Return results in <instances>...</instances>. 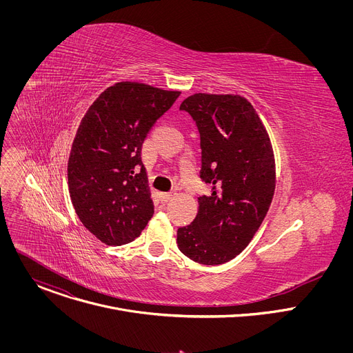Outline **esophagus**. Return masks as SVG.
I'll use <instances>...</instances> for the list:
<instances>
[{
    "label": "esophagus",
    "mask_w": 353,
    "mask_h": 353,
    "mask_svg": "<svg viewBox=\"0 0 353 353\" xmlns=\"http://www.w3.org/2000/svg\"><path fill=\"white\" fill-rule=\"evenodd\" d=\"M174 196V192H161V199L165 201V203H168L169 199H172Z\"/></svg>",
    "instance_id": "34e87169"
}]
</instances>
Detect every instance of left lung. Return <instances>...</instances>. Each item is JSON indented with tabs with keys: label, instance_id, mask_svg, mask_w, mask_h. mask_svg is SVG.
<instances>
[{
	"label": "left lung",
	"instance_id": "8db88e82",
	"mask_svg": "<svg viewBox=\"0 0 353 353\" xmlns=\"http://www.w3.org/2000/svg\"><path fill=\"white\" fill-rule=\"evenodd\" d=\"M180 110L201 138L199 177L212 184L198 196L195 219L177 230L181 253L195 263L219 265L248 245L261 226L275 191V159L257 112L239 94L195 93Z\"/></svg>",
	"mask_w": 353,
	"mask_h": 353
}]
</instances>
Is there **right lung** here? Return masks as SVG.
<instances>
[{"label":"right lung","mask_w":353,"mask_h":353,"mask_svg":"<svg viewBox=\"0 0 353 353\" xmlns=\"http://www.w3.org/2000/svg\"><path fill=\"white\" fill-rule=\"evenodd\" d=\"M180 93L117 82L81 120L68 159L70 196L83 226L108 245L132 241L154 215L141 149Z\"/></svg>","instance_id":"1"}]
</instances>
